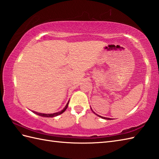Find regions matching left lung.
Returning a JSON list of instances; mask_svg holds the SVG:
<instances>
[{
    "mask_svg": "<svg viewBox=\"0 0 159 159\" xmlns=\"http://www.w3.org/2000/svg\"><path fill=\"white\" fill-rule=\"evenodd\" d=\"M94 113V112H93ZM98 116V115H97ZM99 116V117H102V118H103V119H105V120H111V118H107V117H102V116Z\"/></svg>",
    "mask_w": 159,
    "mask_h": 159,
    "instance_id": "left-lung-1",
    "label": "left lung"
}]
</instances>
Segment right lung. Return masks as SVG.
<instances>
[{"label":"right lung","instance_id":"add662e5","mask_svg":"<svg viewBox=\"0 0 159 159\" xmlns=\"http://www.w3.org/2000/svg\"><path fill=\"white\" fill-rule=\"evenodd\" d=\"M68 103L69 102L67 103L66 106L65 107V108L61 111H59V112H57V113H52V114H45V113H38V112H35V111H33V113H35V114L38 115V116H42V117H56L57 116H59V115L63 113L64 111H65L66 110V109L67 108V107H68Z\"/></svg>","mask_w":159,"mask_h":159}]
</instances>
